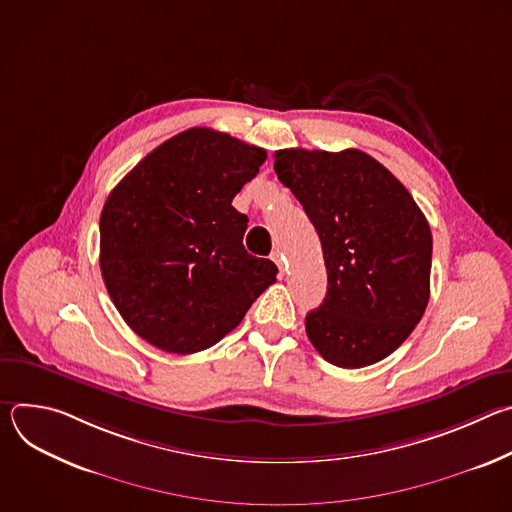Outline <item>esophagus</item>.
I'll return each mask as SVG.
<instances>
[{"label":"esophagus","mask_w":512,"mask_h":512,"mask_svg":"<svg viewBox=\"0 0 512 512\" xmlns=\"http://www.w3.org/2000/svg\"><path fill=\"white\" fill-rule=\"evenodd\" d=\"M271 261L277 265V269H279V275H283L285 273V263H283V255L279 253V251H273L271 253Z\"/></svg>","instance_id":"34e87169"}]
</instances>
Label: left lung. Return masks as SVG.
Returning a JSON list of instances; mask_svg holds the SVG:
<instances>
[{"instance_id":"1","label":"left lung","mask_w":512,"mask_h":512,"mask_svg":"<svg viewBox=\"0 0 512 512\" xmlns=\"http://www.w3.org/2000/svg\"><path fill=\"white\" fill-rule=\"evenodd\" d=\"M273 168L322 243L328 291L306 316L310 342L342 369L383 360L407 340L429 302L433 243L423 212L360 150H279Z\"/></svg>"}]
</instances>
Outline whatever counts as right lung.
<instances>
[{"mask_svg":"<svg viewBox=\"0 0 512 512\" xmlns=\"http://www.w3.org/2000/svg\"><path fill=\"white\" fill-rule=\"evenodd\" d=\"M265 150L208 127L145 156L101 212V273L127 326L156 348L192 354L241 324L277 267L243 247L233 206Z\"/></svg>","mask_w":512,"mask_h":512,"instance_id":"obj_1","label":"right lung"}]
</instances>
